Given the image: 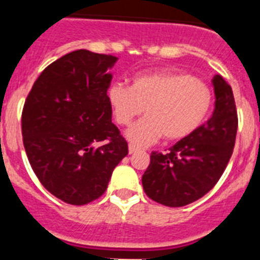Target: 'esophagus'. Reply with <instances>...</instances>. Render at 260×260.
<instances>
[{
    "mask_svg": "<svg viewBox=\"0 0 260 260\" xmlns=\"http://www.w3.org/2000/svg\"><path fill=\"white\" fill-rule=\"evenodd\" d=\"M138 150V147H135L134 144H129V146H128V152H129V154H135Z\"/></svg>",
    "mask_w": 260,
    "mask_h": 260,
    "instance_id": "esophagus-1",
    "label": "esophagus"
}]
</instances>
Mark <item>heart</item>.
<instances>
[{
  "label": "heart",
  "instance_id": "obj_1",
  "mask_svg": "<svg viewBox=\"0 0 260 260\" xmlns=\"http://www.w3.org/2000/svg\"><path fill=\"white\" fill-rule=\"evenodd\" d=\"M108 101L116 121L128 125L143 110L147 116L126 131L134 146L146 147L166 140L189 138L208 117L212 91L200 79L178 71H154L136 75L132 85L113 83Z\"/></svg>",
  "mask_w": 260,
  "mask_h": 260
}]
</instances>
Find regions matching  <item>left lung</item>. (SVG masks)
<instances>
[{
  "label": "left lung",
  "mask_w": 260,
  "mask_h": 260,
  "mask_svg": "<svg viewBox=\"0 0 260 260\" xmlns=\"http://www.w3.org/2000/svg\"><path fill=\"white\" fill-rule=\"evenodd\" d=\"M212 85V117L189 138L175 143L169 154H151L142 178L143 189L162 205L178 208L204 197L230 162L238 132L234 93L221 75H214Z\"/></svg>",
  "instance_id": "left-lung-1"
}]
</instances>
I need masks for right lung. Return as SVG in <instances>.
Returning a JSON list of instances; mask_svg holds the SVG:
<instances>
[{"instance_id":"right-lung-1","label":"right lung","mask_w":260,"mask_h":260,"mask_svg":"<svg viewBox=\"0 0 260 260\" xmlns=\"http://www.w3.org/2000/svg\"><path fill=\"white\" fill-rule=\"evenodd\" d=\"M116 62L112 55L73 51L43 71L24 105L22 142L32 170L71 205L101 197L128 155L106 94Z\"/></svg>"}]
</instances>
